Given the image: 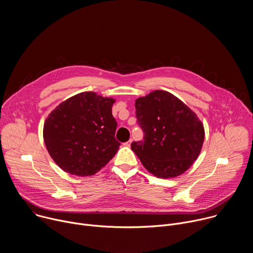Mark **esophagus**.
<instances>
[{
    "mask_svg": "<svg viewBox=\"0 0 253 253\" xmlns=\"http://www.w3.org/2000/svg\"><path fill=\"white\" fill-rule=\"evenodd\" d=\"M131 143H132V139H130L129 141L125 142V143H124V145H125V146H127V147H129V146L131 145Z\"/></svg>",
    "mask_w": 253,
    "mask_h": 253,
    "instance_id": "1",
    "label": "esophagus"
}]
</instances>
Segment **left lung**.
Here are the masks:
<instances>
[{
    "mask_svg": "<svg viewBox=\"0 0 253 253\" xmlns=\"http://www.w3.org/2000/svg\"><path fill=\"white\" fill-rule=\"evenodd\" d=\"M137 123L143 141L131 149L158 178L184 173L197 159L204 141V127L197 115L169 92L156 90L135 101Z\"/></svg>",
    "mask_w": 253,
    "mask_h": 253,
    "instance_id": "obj_1",
    "label": "left lung"
}]
</instances>
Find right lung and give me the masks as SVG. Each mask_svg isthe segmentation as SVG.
Listing matches in <instances>:
<instances>
[{"label":"right lung","mask_w":253,"mask_h":253,"mask_svg":"<svg viewBox=\"0 0 253 253\" xmlns=\"http://www.w3.org/2000/svg\"><path fill=\"white\" fill-rule=\"evenodd\" d=\"M113 98L84 92L62 102L44 124V142L50 156L65 172L77 176L97 173L116 154L117 122Z\"/></svg>","instance_id":"add662e5"}]
</instances>
